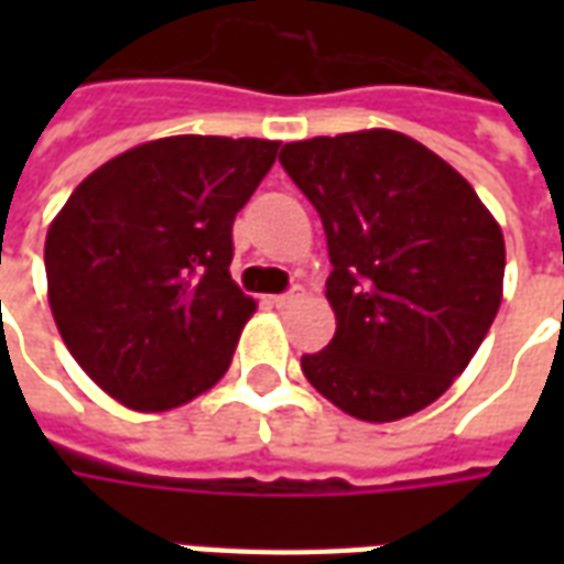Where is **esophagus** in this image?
<instances>
[{
  "mask_svg": "<svg viewBox=\"0 0 564 564\" xmlns=\"http://www.w3.org/2000/svg\"><path fill=\"white\" fill-rule=\"evenodd\" d=\"M299 286H295V290H290V293H283V295H271V305L274 307H290L295 302V299H299Z\"/></svg>",
  "mask_w": 564,
  "mask_h": 564,
  "instance_id": "esophagus-1",
  "label": "esophagus"
}]
</instances>
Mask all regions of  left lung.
<instances>
[{
  "label": "left lung",
  "mask_w": 564,
  "mask_h": 564,
  "mask_svg": "<svg viewBox=\"0 0 564 564\" xmlns=\"http://www.w3.org/2000/svg\"><path fill=\"white\" fill-rule=\"evenodd\" d=\"M317 208L335 338L302 356L344 414L392 423L432 404L471 362L501 305L505 235L449 162L392 129L283 144Z\"/></svg>",
  "instance_id": "8db88e82"
}]
</instances>
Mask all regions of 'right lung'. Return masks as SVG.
I'll list each match as a JSON object with an SVG mask.
<instances>
[{
	"instance_id": "1",
	"label": "right lung",
	"mask_w": 564,
	"mask_h": 564,
	"mask_svg": "<svg viewBox=\"0 0 564 564\" xmlns=\"http://www.w3.org/2000/svg\"><path fill=\"white\" fill-rule=\"evenodd\" d=\"M281 141L172 135L84 177L47 229L68 354L132 411H172L226 375L257 302L229 274L232 223Z\"/></svg>"
}]
</instances>
